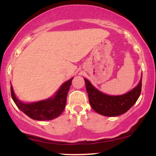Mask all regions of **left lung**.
<instances>
[{"mask_svg":"<svg viewBox=\"0 0 156 156\" xmlns=\"http://www.w3.org/2000/svg\"><path fill=\"white\" fill-rule=\"evenodd\" d=\"M141 80L135 88L122 95L112 96L100 92L87 78H84L89 101L94 112L106 117H117L128 112L141 94Z\"/></svg>","mask_w":156,"mask_h":156,"instance_id":"left-lung-1","label":"left lung"}]
</instances>
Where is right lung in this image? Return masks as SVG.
I'll return each instance as SVG.
<instances>
[{
	"mask_svg": "<svg viewBox=\"0 0 156 156\" xmlns=\"http://www.w3.org/2000/svg\"><path fill=\"white\" fill-rule=\"evenodd\" d=\"M73 79V78L64 82L53 98L44 101L32 103H23L16 98L12 87H11V94L17 108L30 118L39 121L51 120L58 117L63 112Z\"/></svg>",
	"mask_w": 156,
	"mask_h": 156,
	"instance_id": "right-lung-1",
	"label": "right lung"
}]
</instances>
